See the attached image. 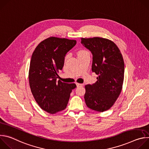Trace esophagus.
Wrapping results in <instances>:
<instances>
[{"label":"esophagus","mask_w":149,"mask_h":149,"mask_svg":"<svg viewBox=\"0 0 149 149\" xmlns=\"http://www.w3.org/2000/svg\"><path fill=\"white\" fill-rule=\"evenodd\" d=\"M76 85H77V87H81V86H82V84H79V83H76Z\"/></svg>","instance_id":"esophagus-1"}]
</instances>
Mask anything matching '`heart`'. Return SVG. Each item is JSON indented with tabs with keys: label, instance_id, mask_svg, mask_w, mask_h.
Listing matches in <instances>:
<instances>
[{
	"label": "heart",
	"instance_id": "1",
	"mask_svg": "<svg viewBox=\"0 0 149 149\" xmlns=\"http://www.w3.org/2000/svg\"><path fill=\"white\" fill-rule=\"evenodd\" d=\"M86 52V51H79V52H78V54H81V53H83V52Z\"/></svg>",
	"mask_w": 149,
	"mask_h": 149
}]
</instances>
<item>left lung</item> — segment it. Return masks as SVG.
I'll use <instances>...</instances> for the list:
<instances>
[{
    "label": "left lung",
    "instance_id": "1",
    "mask_svg": "<svg viewBox=\"0 0 149 149\" xmlns=\"http://www.w3.org/2000/svg\"><path fill=\"white\" fill-rule=\"evenodd\" d=\"M81 43L91 51L92 71L98 75L95 83L85 86L86 104L91 110L105 111L113 105L122 90L123 58L117 46L109 39L99 37L81 38Z\"/></svg>",
    "mask_w": 149,
    "mask_h": 149
}]
</instances>
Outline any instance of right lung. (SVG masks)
I'll return each instance as SVG.
<instances>
[{
    "label": "right lung",
    "instance_id": "right-lung-1",
    "mask_svg": "<svg viewBox=\"0 0 149 149\" xmlns=\"http://www.w3.org/2000/svg\"><path fill=\"white\" fill-rule=\"evenodd\" d=\"M77 44L75 40L50 37L34 50L30 62L29 81L33 96L40 107L50 114L67 107L75 84L56 81L67 52Z\"/></svg>",
    "mask_w": 149,
    "mask_h": 149
}]
</instances>
